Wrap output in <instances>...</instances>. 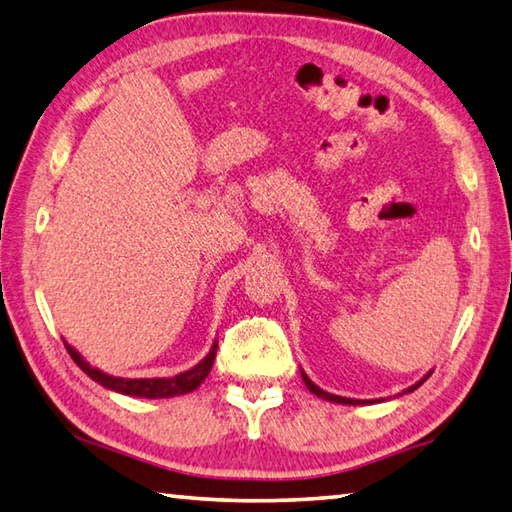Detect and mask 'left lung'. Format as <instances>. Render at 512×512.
<instances>
[{
    "label": "left lung",
    "mask_w": 512,
    "mask_h": 512,
    "mask_svg": "<svg viewBox=\"0 0 512 512\" xmlns=\"http://www.w3.org/2000/svg\"><path fill=\"white\" fill-rule=\"evenodd\" d=\"M431 373H433V371H429V373H426L422 380H417V382L413 384V387H409V389H404L402 393H411V391H415L417 387H422V384H424L426 380H429V378H431ZM300 375H302V382H305V387H307V389H309L311 393H314V395H318V398H322V400H327V402H336V404H351V406H358V404H373V402H384L382 398H380V400H351V398H342V395H333V393H327L325 389H320V387H318V384H314V382H311V380H309V375H307L305 371H302V369H300ZM402 393H400V395H402Z\"/></svg>",
    "instance_id": "1"
}]
</instances>
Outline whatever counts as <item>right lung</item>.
<instances>
[{
  "label": "right lung",
  "instance_id": "obj_1",
  "mask_svg": "<svg viewBox=\"0 0 512 512\" xmlns=\"http://www.w3.org/2000/svg\"><path fill=\"white\" fill-rule=\"evenodd\" d=\"M216 347H218V340H214L210 353H207V356L198 362L196 367H192L190 371H183L179 375H172V378H114V375L103 373L101 369L92 367L88 360H83V356L75 347H70V344L66 342L70 358L77 362V367L83 373L90 375L95 382H99L101 387L123 393V395H132V398H148V400L174 398V395H185V393H190V391L201 387V382H205V378L212 371V364L216 358Z\"/></svg>",
  "mask_w": 512,
  "mask_h": 512
}]
</instances>
